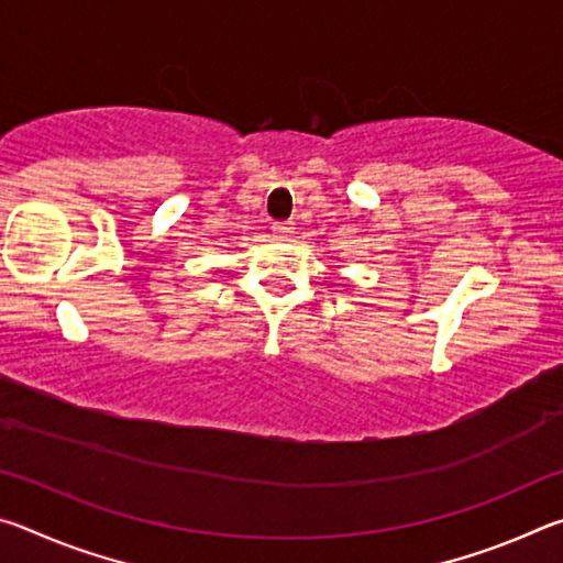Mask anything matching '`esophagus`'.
<instances>
[{
	"instance_id": "esophagus-1",
	"label": "esophagus",
	"mask_w": 563,
	"mask_h": 563,
	"mask_svg": "<svg viewBox=\"0 0 563 563\" xmlns=\"http://www.w3.org/2000/svg\"><path fill=\"white\" fill-rule=\"evenodd\" d=\"M273 238H278V241H285V238L292 235V225L290 223H273Z\"/></svg>"
}]
</instances>
